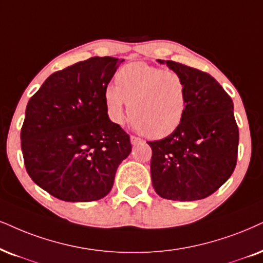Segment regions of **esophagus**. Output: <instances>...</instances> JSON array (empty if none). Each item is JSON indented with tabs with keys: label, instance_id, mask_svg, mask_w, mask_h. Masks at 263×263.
Masks as SVG:
<instances>
[{
	"label": "esophagus",
	"instance_id": "esophagus-1",
	"mask_svg": "<svg viewBox=\"0 0 263 263\" xmlns=\"http://www.w3.org/2000/svg\"><path fill=\"white\" fill-rule=\"evenodd\" d=\"M129 139H131L132 144H137V143H142V142H143L141 138L136 137V136H131V137H129Z\"/></svg>",
	"mask_w": 263,
	"mask_h": 263
}]
</instances>
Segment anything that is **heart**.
<instances>
[{
  "label": "heart",
  "instance_id": "heart-1",
  "mask_svg": "<svg viewBox=\"0 0 263 263\" xmlns=\"http://www.w3.org/2000/svg\"><path fill=\"white\" fill-rule=\"evenodd\" d=\"M115 81L116 86L109 85L104 91L111 122H124L126 102L131 124L149 138L167 137L183 122L188 87L181 74L137 62L122 66Z\"/></svg>",
  "mask_w": 263,
  "mask_h": 263
}]
</instances>
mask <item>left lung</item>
I'll use <instances>...</instances> for the list:
<instances>
[{
	"label": "left lung",
	"mask_w": 263,
	"mask_h": 263,
	"mask_svg": "<svg viewBox=\"0 0 263 263\" xmlns=\"http://www.w3.org/2000/svg\"><path fill=\"white\" fill-rule=\"evenodd\" d=\"M165 63L187 82L188 107L174 134L147 142L153 187L164 199L200 200L217 191L237 165L239 129L233 102L208 72Z\"/></svg>",
	"instance_id": "8db88e82"
}]
</instances>
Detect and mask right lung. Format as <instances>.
<instances>
[{
	"mask_svg": "<svg viewBox=\"0 0 263 263\" xmlns=\"http://www.w3.org/2000/svg\"><path fill=\"white\" fill-rule=\"evenodd\" d=\"M124 59L93 57L55 71L26 105L21 139L25 168L64 201H95L111 191L131 153L129 136L110 121L104 91Z\"/></svg>",
	"mask_w": 263,
	"mask_h": 263,
	"instance_id": "add662e5",
	"label": "right lung"
}]
</instances>
